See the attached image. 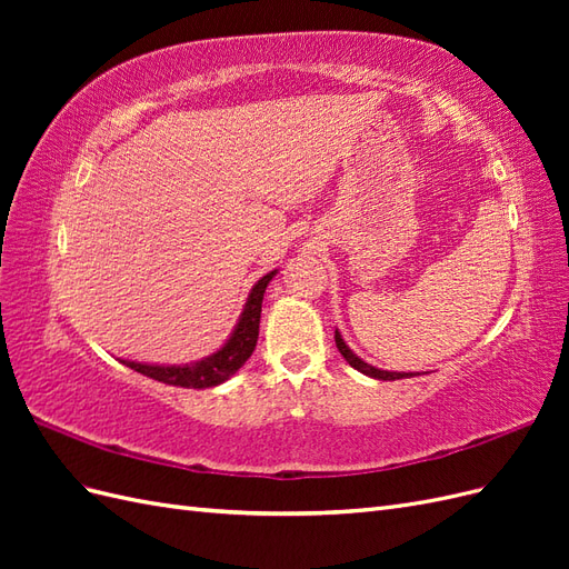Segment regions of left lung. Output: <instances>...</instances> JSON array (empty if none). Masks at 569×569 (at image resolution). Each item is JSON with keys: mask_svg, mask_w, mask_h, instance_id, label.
<instances>
[{"mask_svg": "<svg viewBox=\"0 0 569 569\" xmlns=\"http://www.w3.org/2000/svg\"><path fill=\"white\" fill-rule=\"evenodd\" d=\"M335 341H337V349H339V353L349 360V366L351 368H356L358 372H363V375H368V377H375V380H403V377H412V372H389V370H377V368H372V366H368L366 360H360L347 343H343V339H341V335L339 332H335Z\"/></svg>", "mask_w": 569, "mask_h": 569, "instance_id": "left-lung-1", "label": "left lung"}]
</instances>
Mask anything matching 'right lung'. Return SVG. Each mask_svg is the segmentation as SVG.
<instances>
[{"label":"right lung","instance_id":"1","mask_svg":"<svg viewBox=\"0 0 569 569\" xmlns=\"http://www.w3.org/2000/svg\"><path fill=\"white\" fill-rule=\"evenodd\" d=\"M272 274L274 270L263 274V278L253 284L249 301L242 311V318H239L232 337L218 353L203 358L192 366H144V363H134V360H120V363L132 368L134 372L151 377V380H159L163 385H173V387H184V389H209L230 380V377L247 363V358L256 349L263 295H266L268 282L272 280Z\"/></svg>","mask_w":569,"mask_h":569}]
</instances>
